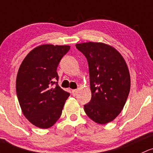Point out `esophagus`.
<instances>
[{"label": "esophagus", "mask_w": 153, "mask_h": 153, "mask_svg": "<svg viewBox=\"0 0 153 153\" xmlns=\"http://www.w3.org/2000/svg\"><path fill=\"white\" fill-rule=\"evenodd\" d=\"M77 93H78V91L77 90H73L72 91V94H73V97H75L77 95Z\"/></svg>", "instance_id": "34e87169"}]
</instances>
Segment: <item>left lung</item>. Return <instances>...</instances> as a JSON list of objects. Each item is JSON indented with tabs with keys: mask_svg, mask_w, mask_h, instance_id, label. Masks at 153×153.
I'll return each mask as SVG.
<instances>
[{
	"mask_svg": "<svg viewBox=\"0 0 153 153\" xmlns=\"http://www.w3.org/2000/svg\"><path fill=\"white\" fill-rule=\"evenodd\" d=\"M88 64L91 99L84 105L86 115L97 123L112 121L123 110L130 91V75L120 53L102 43L75 45Z\"/></svg>",
	"mask_w": 153,
	"mask_h": 153,
	"instance_id": "8db88e82",
	"label": "left lung"
}]
</instances>
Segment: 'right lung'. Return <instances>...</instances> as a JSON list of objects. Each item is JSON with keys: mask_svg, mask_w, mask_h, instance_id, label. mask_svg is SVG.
I'll list each match as a JSON object with an SVG mask.
<instances>
[{"mask_svg": "<svg viewBox=\"0 0 153 153\" xmlns=\"http://www.w3.org/2000/svg\"><path fill=\"white\" fill-rule=\"evenodd\" d=\"M69 46L42 45L27 55L20 65L16 90L23 114L41 128L52 126L62 115L70 94L58 85L56 69Z\"/></svg>", "mask_w": 153, "mask_h": 153, "instance_id": "right-lung-1", "label": "right lung"}]
</instances>
